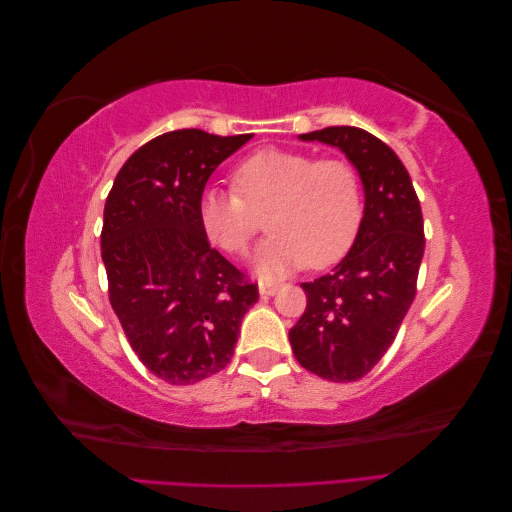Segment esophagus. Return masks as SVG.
<instances>
[{
	"mask_svg": "<svg viewBox=\"0 0 512 512\" xmlns=\"http://www.w3.org/2000/svg\"><path fill=\"white\" fill-rule=\"evenodd\" d=\"M280 290V284H273V282H260L258 284V292L262 297H273V294Z\"/></svg>",
	"mask_w": 512,
	"mask_h": 512,
	"instance_id": "esophagus-1",
	"label": "esophagus"
}]
</instances>
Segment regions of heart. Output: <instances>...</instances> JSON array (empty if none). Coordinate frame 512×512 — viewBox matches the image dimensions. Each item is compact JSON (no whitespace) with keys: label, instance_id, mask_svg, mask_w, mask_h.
<instances>
[{"label":"heart","instance_id":"obj_1","mask_svg":"<svg viewBox=\"0 0 512 512\" xmlns=\"http://www.w3.org/2000/svg\"><path fill=\"white\" fill-rule=\"evenodd\" d=\"M237 192L211 188L198 203L205 235L220 250L241 256L269 215L273 235L258 247L254 269L280 277L312 265L324 269L342 260L363 224L359 170L342 158H322L297 149H262L241 162Z\"/></svg>","mask_w":512,"mask_h":512}]
</instances>
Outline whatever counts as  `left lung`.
Returning <instances> with one entry per match:
<instances>
[{
    "mask_svg": "<svg viewBox=\"0 0 512 512\" xmlns=\"http://www.w3.org/2000/svg\"><path fill=\"white\" fill-rule=\"evenodd\" d=\"M299 138L346 153L363 181L365 211L346 258L331 273L301 284L307 307L288 333L290 346L312 374L354 382L391 348L416 297L425 252L421 203L406 166L374 134L333 126Z\"/></svg>",
    "mask_w": 512,
    "mask_h": 512,
    "instance_id": "obj_1",
    "label": "left lung"
}]
</instances>
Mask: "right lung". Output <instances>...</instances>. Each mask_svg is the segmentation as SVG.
Listing matches in <instances>:
<instances>
[{
  "mask_svg": "<svg viewBox=\"0 0 512 512\" xmlns=\"http://www.w3.org/2000/svg\"><path fill=\"white\" fill-rule=\"evenodd\" d=\"M252 134L175 130L136 149L104 205L108 299L141 363L168 384L224 369L258 284L211 247L198 203L211 173Z\"/></svg>",
  "mask_w": 512,
  "mask_h": 512,
  "instance_id": "right-lung-1",
  "label": "right lung"
}]
</instances>
